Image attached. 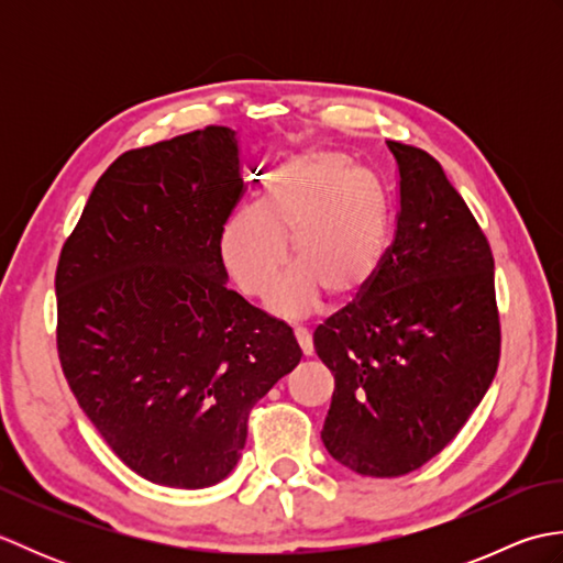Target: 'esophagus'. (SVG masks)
<instances>
[{"instance_id":"esophagus-1","label":"esophagus","mask_w":563,"mask_h":563,"mask_svg":"<svg viewBox=\"0 0 563 563\" xmlns=\"http://www.w3.org/2000/svg\"><path fill=\"white\" fill-rule=\"evenodd\" d=\"M295 339H297V345H300V351L307 357L314 353V343H312V336H309L307 329H295Z\"/></svg>"}]
</instances>
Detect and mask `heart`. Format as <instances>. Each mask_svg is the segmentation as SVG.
I'll use <instances>...</instances> for the list:
<instances>
[{"label":"heart","mask_w":563,"mask_h":563,"mask_svg":"<svg viewBox=\"0 0 563 563\" xmlns=\"http://www.w3.org/2000/svg\"><path fill=\"white\" fill-rule=\"evenodd\" d=\"M292 258L300 263L271 295L280 319H302L321 305L351 302L375 280L389 244V206L373 176L331 150L297 154L256 210H239L220 230V258L246 297L263 300Z\"/></svg>","instance_id":"b5f03b06"}]
</instances>
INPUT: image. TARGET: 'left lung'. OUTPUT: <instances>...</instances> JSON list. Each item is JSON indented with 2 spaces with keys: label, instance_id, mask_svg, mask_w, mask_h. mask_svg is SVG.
<instances>
[{
  "label": "left lung",
  "instance_id": "1",
  "mask_svg": "<svg viewBox=\"0 0 563 563\" xmlns=\"http://www.w3.org/2000/svg\"><path fill=\"white\" fill-rule=\"evenodd\" d=\"M399 214L367 290L314 331L336 379L321 430L339 464L401 476L448 445L492 387L500 327L484 232L428 152L387 142Z\"/></svg>",
  "mask_w": 563,
  "mask_h": 563
}]
</instances>
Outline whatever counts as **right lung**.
<instances>
[{
    "instance_id": "obj_1",
    "label": "right lung",
    "mask_w": 563,
    "mask_h": 563,
    "mask_svg": "<svg viewBox=\"0 0 563 563\" xmlns=\"http://www.w3.org/2000/svg\"><path fill=\"white\" fill-rule=\"evenodd\" d=\"M242 188L230 128L130 150L59 254L63 373L109 448L152 484L227 479L249 411L302 357L288 324L227 290L220 230Z\"/></svg>"
}]
</instances>
